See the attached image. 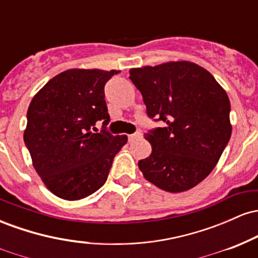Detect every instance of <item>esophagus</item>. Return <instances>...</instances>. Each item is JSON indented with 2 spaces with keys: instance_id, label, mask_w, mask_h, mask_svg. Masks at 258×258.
I'll use <instances>...</instances> for the list:
<instances>
[{
  "instance_id": "obj_1",
  "label": "esophagus",
  "mask_w": 258,
  "mask_h": 258,
  "mask_svg": "<svg viewBox=\"0 0 258 258\" xmlns=\"http://www.w3.org/2000/svg\"><path fill=\"white\" fill-rule=\"evenodd\" d=\"M142 137H143V135H142L141 132H136V133H133V135H130L128 136V141L130 142L137 141V139H141Z\"/></svg>"
}]
</instances>
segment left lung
Instances as JSON below:
<instances>
[{"label":"left lung","mask_w":258,"mask_h":258,"mask_svg":"<svg viewBox=\"0 0 258 258\" xmlns=\"http://www.w3.org/2000/svg\"><path fill=\"white\" fill-rule=\"evenodd\" d=\"M149 117L164 127L144 133L152 154L139 160L144 178L170 193L199 184L211 173L232 135L227 92L206 69L191 61L133 68Z\"/></svg>","instance_id":"8db88e82"}]
</instances>
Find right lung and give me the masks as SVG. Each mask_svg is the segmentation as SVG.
Wrapping results in <instances>:
<instances>
[{
  "mask_svg": "<svg viewBox=\"0 0 258 258\" xmlns=\"http://www.w3.org/2000/svg\"><path fill=\"white\" fill-rule=\"evenodd\" d=\"M117 70L69 69L49 80L28 109L24 142L44 185L64 200H80L105 183L127 136L97 133L110 121L104 86Z\"/></svg>",
  "mask_w": 258,
  "mask_h": 258,
  "instance_id": "obj_1",
  "label": "right lung"
}]
</instances>
